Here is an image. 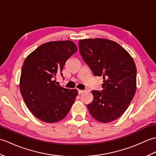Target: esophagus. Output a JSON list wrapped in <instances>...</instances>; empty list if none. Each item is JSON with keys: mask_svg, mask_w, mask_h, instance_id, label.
<instances>
[{"mask_svg": "<svg viewBox=\"0 0 156 156\" xmlns=\"http://www.w3.org/2000/svg\"><path fill=\"white\" fill-rule=\"evenodd\" d=\"M84 92V91H83V90H79V89L78 90V94H82V92Z\"/></svg>", "mask_w": 156, "mask_h": 156, "instance_id": "obj_1", "label": "esophagus"}]
</instances>
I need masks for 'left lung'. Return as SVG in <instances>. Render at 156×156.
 I'll use <instances>...</instances> for the list:
<instances>
[{"label":"left lung","instance_id":"left-lung-1","mask_svg":"<svg viewBox=\"0 0 156 156\" xmlns=\"http://www.w3.org/2000/svg\"><path fill=\"white\" fill-rule=\"evenodd\" d=\"M80 55L94 76L103 77L102 90H92L87 105L92 117L108 123L127 110L136 90L137 69L130 54L117 42L107 39L78 41Z\"/></svg>","mask_w":156,"mask_h":156}]
</instances>
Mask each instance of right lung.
Instances as JSON below:
<instances>
[{
	"label": "right lung",
	"mask_w": 156,
	"mask_h": 156,
	"mask_svg": "<svg viewBox=\"0 0 156 156\" xmlns=\"http://www.w3.org/2000/svg\"><path fill=\"white\" fill-rule=\"evenodd\" d=\"M78 48L72 41H49L31 52L23 63L20 91L26 105L39 120L55 122L64 119L76 100V89L58 85L56 76Z\"/></svg>",
	"instance_id": "add662e5"
}]
</instances>
